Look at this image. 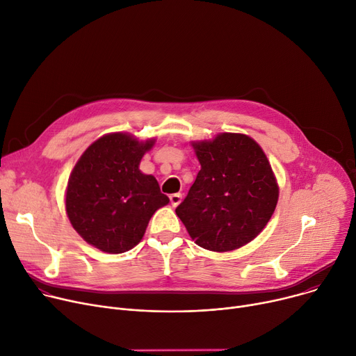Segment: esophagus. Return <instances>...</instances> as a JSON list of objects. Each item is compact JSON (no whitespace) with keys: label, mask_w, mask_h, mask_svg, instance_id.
Returning <instances> with one entry per match:
<instances>
[{"label":"esophagus","mask_w":356,"mask_h":356,"mask_svg":"<svg viewBox=\"0 0 356 356\" xmlns=\"http://www.w3.org/2000/svg\"><path fill=\"white\" fill-rule=\"evenodd\" d=\"M180 202H181V193H173V195H170V203H172V206H177V204H180Z\"/></svg>","instance_id":"esophagus-1"}]
</instances>
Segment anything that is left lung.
<instances>
[{"label":"left lung","instance_id":"left-lung-1","mask_svg":"<svg viewBox=\"0 0 356 356\" xmlns=\"http://www.w3.org/2000/svg\"><path fill=\"white\" fill-rule=\"evenodd\" d=\"M200 170L176 215L203 249L229 252L252 242L270 220L279 187L253 138L220 133L195 141Z\"/></svg>","mask_w":356,"mask_h":356}]
</instances>
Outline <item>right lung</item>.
Returning <instances> with one entry per match:
<instances>
[{
  "mask_svg": "<svg viewBox=\"0 0 356 356\" xmlns=\"http://www.w3.org/2000/svg\"><path fill=\"white\" fill-rule=\"evenodd\" d=\"M154 138L111 133L87 147L70 175L67 216L81 238L107 253H123L143 239L154 211L169 203L154 176L138 170Z\"/></svg>",
  "mask_w": 356,
  "mask_h": 356,
  "instance_id": "add662e5",
  "label": "right lung"
}]
</instances>
